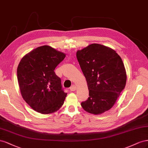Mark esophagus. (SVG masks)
I'll use <instances>...</instances> for the list:
<instances>
[{
  "instance_id": "obj_1",
  "label": "esophagus",
  "mask_w": 148,
  "mask_h": 148,
  "mask_svg": "<svg viewBox=\"0 0 148 148\" xmlns=\"http://www.w3.org/2000/svg\"><path fill=\"white\" fill-rule=\"evenodd\" d=\"M69 88L71 91H74L75 90V89H76V87H75V85H73Z\"/></svg>"
}]
</instances>
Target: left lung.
<instances>
[{
  "instance_id": "obj_1",
  "label": "left lung",
  "mask_w": 148,
  "mask_h": 148,
  "mask_svg": "<svg viewBox=\"0 0 148 148\" xmlns=\"http://www.w3.org/2000/svg\"><path fill=\"white\" fill-rule=\"evenodd\" d=\"M76 56L89 91V97L82 102V107L95 115L108 110L126 85L121 58L115 51L96 43L77 51Z\"/></svg>"
}]
</instances>
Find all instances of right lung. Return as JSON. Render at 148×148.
I'll return each mask as SVG.
<instances>
[{
    "label": "right lung",
    "mask_w": 148,
    "mask_h": 148,
    "mask_svg": "<svg viewBox=\"0 0 148 148\" xmlns=\"http://www.w3.org/2000/svg\"><path fill=\"white\" fill-rule=\"evenodd\" d=\"M65 54L49 46L27 54L17 68V79L24 100L34 110L44 114L57 111L64 103L66 93L54 69Z\"/></svg>",
    "instance_id": "add662e5"
}]
</instances>
